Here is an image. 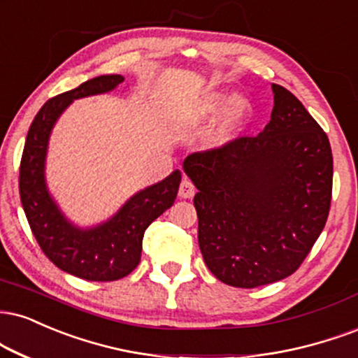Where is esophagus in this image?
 <instances>
[{
  "label": "esophagus",
  "instance_id": "obj_1",
  "mask_svg": "<svg viewBox=\"0 0 358 358\" xmlns=\"http://www.w3.org/2000/svg\"><path fill=\"white\" fill-rule=\"evenodd\" d=\"M180 198H192L195 195V185H193L188 178H183L178 188Z\"/></svg>",
  "mask_w": 358,
  "mask_h": 358
}]
</instances>
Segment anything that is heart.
Segmentation results:
<instances>
[{"instance_id":"heart-1","label":"heart","mask_w":358,"mask_h":358,"mask_svg":"<svg viewBox=\"0 0 358 358\" xmlns=\"http://www.w3.org/2000/svg\"><path fill=\"white\" fill-rule=\"evenodd\" d=\"M218 113L222 115L206 136V145L225 148L242 135L252 116V105L234 90H213L195 98L178 110L176 122L180 127L193 128L210 122Z\"/></svg>"}]
</instances>
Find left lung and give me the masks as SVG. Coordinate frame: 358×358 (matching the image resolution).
<instances>
[{
	"mask_svg": "<svg viewBox=\"0 0 358 358\" xmlns=\"http://www.w3.org/2000/svg\"><path fill=\"white\" fill-rule=\"evenodd\" d=\"M272 118L257 136L193 153L198 245L220 282L255 288L287 278L324 230L331 200L330 141L295 94L272 85Z\"/></svg>",
	"mask_w": 358,
	"mask_h": 358,
	"instance_id": "obj_1",
	"label": "left lung"
}]
</instances>
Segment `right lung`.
I'll use <instances>...</instances> for the list:
<instances>
[{
	"label": "right lung",
	"instance_id": "obj_1",
	"mask_svg": "<svg viewBox=\"0 0 358 358\" xmlns=\"http://www.w3.org/2000/svg\"><path fill=\"white\" fill-rule=\"evenodd\" d=\"M123 80L122 75L96 76L46 101L29 127L20 165L21 205L38 245L58 268L90 282H113L136 268L145 230L173 205L182 182L175 170L128 198L108 220L88 228L68 220L51 196L45 165L55 123L75 100L113 92Z\"/></svg>",
	"mask_w": 358,
	"mask_h": 358
}]
</instances>
